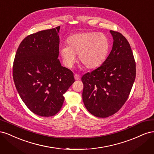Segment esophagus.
I'll list each match as a JSON object with an SVG mask.
<instances>
[{
  "mask_svg": "<svg viewBox=\"0 0 154 154\" xmlns=\"http://www.w3.org/2000/svg\"><path fill=\"white\" fill-rule=\"evenodd\" d=\"M74 79H75L76 80H80V76L79 75V74H74Z\"/></svg>",
  "mask_w": 154,
  "mask_h": 154,
  "instance_id": "obj_1",
  "label": "esophagus"
}]
</instances>
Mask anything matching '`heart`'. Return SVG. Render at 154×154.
I'll return each instance as SVG.
<instances>
[{
    "label": "heart",
    "mask_w": 154,
    "mask_h": 154,
    "mask_svg": "<svg viewBox=\"0 0 154 154\" xmlns=\"http://www.w3.org/2000/svg\"><path fill=\"white\" fill-rule=\"evenodd\" d=\"M67 45L60 46L59 53L63 63L71 68L78 60L88 69H96L103 63L108 54L110 42L105 35L96 32H83L69 36Z\"/></svg>",
    "instance_id": "heart-1"
}]
</instances>
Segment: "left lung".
<instances>
[{"instance_id": "1", "label": "left lung", "mask_w": 154, "mask_h": 154, "mask_svg": "<svg viewBox=\"0 0 154 154\" xmlns=\"http://www.w3.org/2000/svg\"><path fill=\"white\" fill-rule=\"evenodd\" d=\"M110 32L114 41L108 57L82 78L83 103L98 118L109 117L122 108L136 78V62L128 42L118 32Z\"/></svg>"}]
</instances>
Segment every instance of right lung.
<instances>
[{
    "label": "right lung",
    "instance_id": "obj_1",
    "mask_svg": "<svg viewBox=\"0 0 154 154\" xmlns=\"http://www.w3.org/2000/svg\"><path fill=\"white\" fill-rule=\"evenodd\" d=\"M60 26L30 35L18 48L13 77L20 98L32 112L50 117L58 113L63 94L74 82L72 72L58 60Z\"/></svg>",
    "mask_w": 154,
    "mask_h": 154
}]
</instances>
